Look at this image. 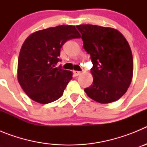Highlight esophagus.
Instances as JSON below:
<instances>
[{
	"label": "esophagus",
	"instance_id": "esophagus-1",
	"mask_svg": "<svg viewBox=\"0 0 147 147\" xmlns=\"http://www.w3.org/2000/svg\"><path fill=\"white\" fill-rule=\"evenodd\" d=\"M74 75L76 76H79V75H80L81 74V72H80V71H74Z\"/></svg>",
	"mask_w": 147,
	"mask_h": 147
}]
</instances>
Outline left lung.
I'll use <instances>...</instances> for the list:
<instances>
[{"label":"left lung","mask_w":147,"mask_h":147,"mask_svg":"<svg viewBox=\"0 0 147 147\" xmlns=\"http://www.w3.org/2000/svg\"><path fill=\"white\" fill-rule=\"evenodd\" d=\"M83 47L90 54L93 81L85 88L88 96L107 104L127 92L133 74V59L129 45L120 32L110 27L80 25Z\"/></svg>","instance_id":"1"}]
</instances>
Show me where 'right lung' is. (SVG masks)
<instances>
[{
    "label": "right lung",
    "mask_w": 147,
    "mask_h": 147,
    "mask_svg": "<svg viewBox=\"0 0 147 147\" xmlns=\"http://www.w3.org/2000/svg\"><path fill=\"white\" fill-rule=\"evenodd\" d=\"M80 37L71 25L40 30L27 37L18 58V80L30 98L48 104L62 96L73 74L55 65L60 60L58 57L65 42Z\"/></svg>",
    "instance_id": "1"
}]
</instances>
